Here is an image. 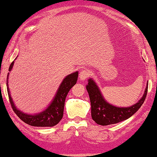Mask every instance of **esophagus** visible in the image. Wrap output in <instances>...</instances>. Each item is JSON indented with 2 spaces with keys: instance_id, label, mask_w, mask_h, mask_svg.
Listing matches in <instances>:
<instances>
[{
  "instance_id": "34e87169",
  "label": "esophagus",
  "mask_w": 157,
  "mask_h": 157,
  "mask_svg": "<svg viewBox=\"0 0 157 157\" xmlns=\"http://www.w3.org/2000/svg\"><path fill=\"white\" fill-rule=\"evenodd\" d=\"M89 76V72L87 70H82L79 74V78L81 81H84Z\"/></svg>"
}]
</instances>
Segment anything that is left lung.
I'll use <instances>...</instances> for the list:
<instances>
[{"instance_id": "1", "label": "left lung", "mask_w": 157, "mask_h": 157, "mask_svg": "<svg viewBox=\"0 0 157 157\" xmlns=\"http://www.w3.org/2000/svg\"><path fill=\"white\" fill-rule=\"evenodd\" d=\"M88 81L86 90L91 105V117L96 124L102 126L117 124L128 119L140 109L147 94L148 83L142 97L138 102L128 107H118L106 101L93 78H89Z\"/></svg>"}]
</instances>
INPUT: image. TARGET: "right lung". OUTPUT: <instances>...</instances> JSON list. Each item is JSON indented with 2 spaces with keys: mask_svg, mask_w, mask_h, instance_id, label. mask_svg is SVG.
<instances>
[{
  "mask_svg": "<svg viewBox=\"0 0 157 157\" xmlns=\"http://www.w3.org/2000/svg\"><path fill=\"white\" fill-rule=\"evenodd\" d=\"M13 64L14 61L10 64L9 69H8L9 71L12 70ZM8 76H9V73L7 76V91L8 97H9L10 103L11 104L13 110L16 113V115L23 121H24L25 124H29V125L39 126V127H51V126H54L57 124H59V122L63 118L64 104H65L66 96L70 89L76 83L78 72H74L66 76L60 84L56 94H55L51 104H49L44 111L38 113H34V114H29V113L23 112L19 110L14 104L13 101L10 96L9 87H8Z\"/></svg>",
  "mask_w": 157,
  "mask_h": 157,
  "instance_id": "add662e5",
  "label": "right lung"
}]
</instances>
